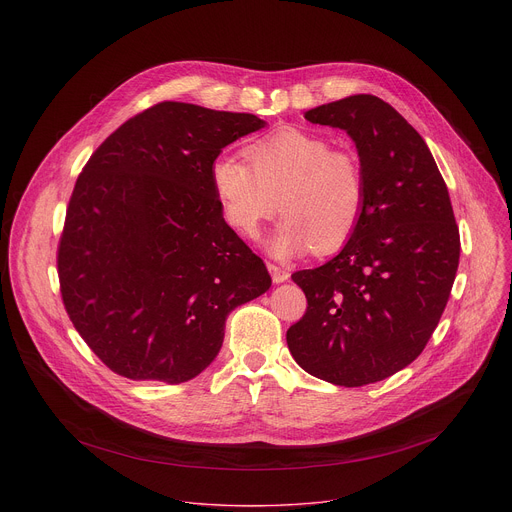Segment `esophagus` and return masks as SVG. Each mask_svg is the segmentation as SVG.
<instances>
[{
  "label": "esophagus",
  "mask_w": 512,
  "mask_h": 512,
  "mask_svg": "<svg viewBox=\"0 0 512 512\" xmlns=\"http://www.w3.org/2000/svg\"><path fill=\"white\" fill-rule=\"evenodd\" d=\"M267 269H269L271 279H273L275 283H283V281L289 279V271L283 269V267H279V265H275V263H267Z\"/></svg>",
  "instance_id": "obj_1"
}]
</instances>
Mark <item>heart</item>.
I'll return each instance as SVG.
<instances>
[{
	"label": "heart",
	"instance_id": "1",
	"mask_svg": "<svg viewBox=\"0 0 512 512\" xmlns=\"http://www.w3.org/2000/svg\"><path fill=\"white\" fill-rule=\"evenodd\" d=\"M247 158L223 154L210 166L216 200L237 233L255 239L281 200L287 216L269 243L275 257L312 247L332 253L352 237L367 206V182L352 150L289 127L253 141Z\"/></svg>",
	"mask_w": 512,
	"mask_h": 512
}]
</instances>
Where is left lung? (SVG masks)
I'll return each mask as SVG.
<instances>
[{"label":"left lung","instance_id":"left-lung-1","mask_svg":"<svg viewBox=\"0 0 512 512\" xmlns=\"http://www.w3.org/2000/svg\"><path fill=\"white\" fill-rule=\"evenodd\" d=\"M306 119L352 137L367 206L334 259L291 275L308 308L285 338L312 377L371 385L405 369L429 342L456 279L460 231L423 137L389 103L354 95Z\"/></svg>","mask_w":512,"mask_h":512}]
</instances>
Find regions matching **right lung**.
I'll list each match as a JSON object with an SVG mask.
<instances>
[{
	"mask_svg": "<svg viewBox=\"0 0 512 512\" xmlns=\"http://www.w3.org/2000/svg\"><path fill=\"white\" fill-rule=\"evenodd\" d=\"M265 125L251 113L164 101L117 127L68 200L56 265L81 338L113 373L178 385L223 346L225 320L269 271L225 223L210 166Z\"/></svg>",
	"mask_w": 512,
	"mask_h": 512,
	"instance_id": "add662e5",
	"label": "right lung"
}]
</instances>
